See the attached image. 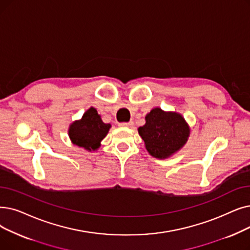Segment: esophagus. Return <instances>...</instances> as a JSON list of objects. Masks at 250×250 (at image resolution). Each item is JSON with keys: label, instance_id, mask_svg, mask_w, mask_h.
<instances>
[{"label": "esophagus", "instance_id": "esophagus-1", "mask_svg": "<svg viewBox=\"0 0 250 250\" xmlns=\"http://www.w3.org/2000/svg\"><path fill=\"white\" fill-rule=\"evenodd\" d=\"M121 126H125V127H133L134 126V123L133 122H129V123H122L119 124Z\"/></svg>", "mask_w": 250, "mask_h": 250}]
</instances>
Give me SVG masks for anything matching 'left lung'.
<instances>
[{"instance_id": "left-lung-1", "label": "left lung", "mask_w": 250, "mask_h": 250, "mask_svg": "<svg viewBox=\"0 0 250 250\" xmlns=\"http://www.w3.org/2000/svg\"><path fill=\"white\" fill-rule=\"evenodd\" d=\"M146 124L138 128L149 154L165 159L186 144L190 128L180 113L154 108L145 116Z\"/></svg>"}]
</instances>
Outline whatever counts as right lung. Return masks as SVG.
I'll list each match as a JSON object with an SVG mask.
<instances>
[{
	"mask_svg": "<svg viewBox=\"0 0 250 250\" xmlns=\"http://www.w3.org/2000/svg\"><path fill=\"white\" fill-rule=\"evenodd\" d=\"M111 127L110 124L102 122L94 107L89 108L80 121L72 123L68 129L71 142L88 151H95L101 146V141Z\"/></svg>",
	"mask_w": 250,
	"mask_h": 250,
	"instance_id": "1",
	"label": "right lung"
}]
</instances>
